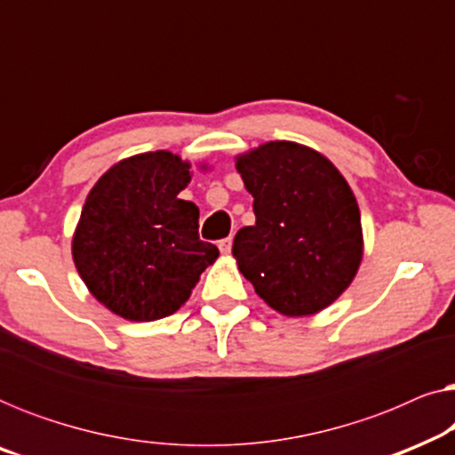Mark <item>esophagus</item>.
<instances>
[{"instance_id":"esophagus-1","label":"esophagus","mask_w":455,"mask_h":455,"mask_svg":"<svg viewBox=\"0 0 455 455\" xmlns=\"http://www.w3.org/2000/svg\"><path fill=\"white\" fill-rule=\"evenodd\" d=\"M232 242H234V238H223V240H220V251H221L223 254H229V251H232Z\"/></svg>"}]
</instances>
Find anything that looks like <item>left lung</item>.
<instances>
[{
	"mask_svg": "<svg viewBox=\"0 0 455 455\" xmlns=\"http://www.w3.org/2000/svg\"><path fill=\"white\" fill-rule=\"evenodd\" d=\"M257 223L238 229L240 273L271 308L315 315L352 283L363 259L360 211L331 161L288 140L235 161Z\"/></svg>",
	"mask_w": 455,
	"mask_h": 455,
	"instance_id": "obj_1",
	"label": "left lung"
}]
</instances>
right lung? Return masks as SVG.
I'll use <instances>...</instances> for the list:
<instances>
[{
  "label": "right lung",
  "instance_id": "obj_1",
  "mask_svg": "<svg viewBox=\"0 0 455 455\" xmlns=\"http://www.w3.org/2000/svg\"><path fill=\"white\" fill-rule=\"evenodd\" d=\"M190 165L170 151L142 153L105 172L72 240L76 269L99 302L128 321L170 316L220 257L198 238V207L178 198Z\"/></svg>",
  "mask_w": 455,
  "mask_h": 455
}]
</instances>
